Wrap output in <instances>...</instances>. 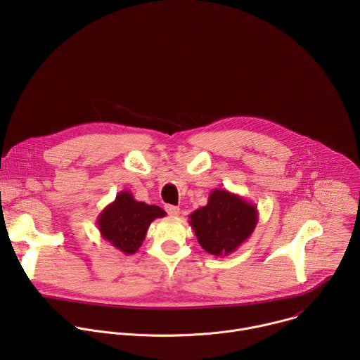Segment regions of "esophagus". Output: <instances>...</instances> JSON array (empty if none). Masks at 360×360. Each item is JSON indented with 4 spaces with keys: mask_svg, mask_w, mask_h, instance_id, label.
Segmentation results:
<instances>
[{
    "mask_svg": "<svg viewBox=\"0 0 360 360\" xmlns=\"http://www.w3.org/2000/svg\"><path fill=\"white\" fill-rule=\"evenodd\" d=\"M165 210H167V212H168L171 217H178V215H179V208H178V207H174V205H167Z\"/></svg>",
    "mask_w": 360,
    "mask_h": 360,
    "instance_id": "34e87169",
    "label": "esophagus"
}]
</instances>
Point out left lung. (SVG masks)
<instances>
[{
	"label": "left lung",
	"mask_w": 360,
	"mask_h": 360,
	"mask_svg": "<svg viewBox=\"0 0 360 360\" xmlns=\"http://www.w3.org/2000/svg\"><path fill=\"white\" fill-rule=\"evenodd\" d=\"M258 224L256 205L226 189H214L208 203L189 215L199 245L215 258L235 252Z\"/></svg>",
	"instance_id": "obj_1"
}]
</instances>
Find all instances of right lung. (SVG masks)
Returning a JSON list of instances; mask_svg holds the SVG:
<instances>
[{
  "mask_svg": "<svg viewBox=\"0 0 360 360\" xmlns=\"http://www.w3.org/2000/svg\"><path fill=\"white\" fill-rule=\"evenodd\" d=\"M165 215L157 205L138 202L129 191H122L98 215L96 225L102 238L122 253L132 255L141 248L150 222Z\"/></svg>",
  "mask_w": 360,
  "mask_h": 360,
  "instance_id": "obj_1",
  "label": "right lung"
}]
</instances>
